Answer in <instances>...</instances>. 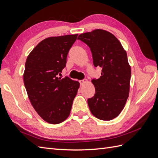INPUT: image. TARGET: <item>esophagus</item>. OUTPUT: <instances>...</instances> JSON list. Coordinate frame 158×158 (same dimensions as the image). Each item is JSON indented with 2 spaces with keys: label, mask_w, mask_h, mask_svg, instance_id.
I'll return each mask as SVG.
<instances>
[{
  "label": "esophagus",
  "mask_w": 158,
  "mask_h": 158,
  "mask_svg": "<svg viewBox=\"0 0 158 158\" xmlns=\"http://www.w3.org/2000/svg\"><path fill=\"white\" fill-rule=\"evenodd\" d=\"M86 82H87V79H85V78L83 79V80H81L79 81V82H80V84L81 85H83L84 83H85Z\"/></svg>",
  "instance_id": "obj_1"
}]
</instances>
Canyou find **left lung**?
Segmentation results:
<instances>
[{
  "label": "left lung",
  "mask_w": 158,
  "mask_h": 158,
  "mask_svg": "<svg viewBox=\"0 0 158 158\" xmlns=\"http://www.w3.org/2000/svg\"><path fill=\"white\" fill-rule=\"evenodd\" d=\"M78 40L90 48L95 67L102 68L99 78L92 80L95 94L88 99L90 111L100 120H112L120 114L128 98L131 69L127 52L116 37L106 30L84 33Z\"/></svg>",
  "instance_id": "obj_1"
}]
</instances>
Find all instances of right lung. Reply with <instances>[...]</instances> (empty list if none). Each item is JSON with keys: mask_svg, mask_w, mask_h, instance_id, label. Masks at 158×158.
Wrapping results in <instances>:
<instances>
[{"mask_svg": "<svg viewBox=\"0 0 158 158\" xmlns=\"http://www.w3.org/2000/svg\"><path fill=\"white\" fill-rule=\"evenodd\" d=\"M78 34L51 37L41 41L28 55L23 82L28 98L46 122L59 124L67 118L80 84L58 77Z\"/></svg>", "mask_w": 158, "mask_h": 158, "instance_id": "add662e5", "label": "right lung"}]
</instances>
